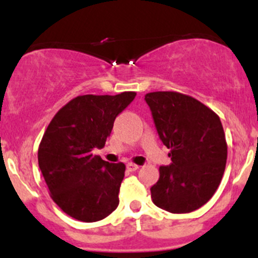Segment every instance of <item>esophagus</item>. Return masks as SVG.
<instances>
[{
	"label": "esophagus",
	"mask_w": 258,
	"mask_h": 258,
	"mask_svg": "<svg viewBox=\"0 0 258 258\" xmlns=\"http://www.w3.org/2000/svg\"><path fill=\"white\" fill-rule=\"evenodd\" d=\"M139 168H140V166L136 165V163H132V162L127 163V170L131 171V172H134V171L139 170Z\"/></svg>",
	"instance_id": "esophagus-1"
}]
</instances>
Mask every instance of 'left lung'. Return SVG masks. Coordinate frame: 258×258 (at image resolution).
<instances>
[{
  "instance_id": "8db88e82",
  "label": "left lung",
  "mask_w": 258,
  "mask_h": 258,
  "mask_svg": "<svg viewBox=\"0 0 258 258\" xmlns=\"http://www.w3.org/2000/svg\"><path fill=\"white\" fill-rule=\"evenodd\" d=\"M161 141L170 148V166H161L151 199L171 213L200 209L213 196L225 172L227 142L217 113L175 91L146 93Z\"/></svg>"
}]
</instances>
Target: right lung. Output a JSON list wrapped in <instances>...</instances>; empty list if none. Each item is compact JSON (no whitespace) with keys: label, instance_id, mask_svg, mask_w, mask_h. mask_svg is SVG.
I'll list each match as a JSON object with an SVG mask.
<instances>
[{"label":"right lung","instance_id":"right-lung-1","mask_svg":"<svg viewBox=\"0 0 258 258\" xmlns=\"http://www.w3.org/2000/svg\"><path fill=\"white\" fill-rule=\"evenodd\" d=\"M136 97L83 95L54 114L38 147V166L49 196L64 213L82 222L103 220L118 206L124 163L93 155L112 131L114 118Z\"/></svg>","mask_w":258,"mask_h":258}]
</instances>
